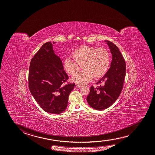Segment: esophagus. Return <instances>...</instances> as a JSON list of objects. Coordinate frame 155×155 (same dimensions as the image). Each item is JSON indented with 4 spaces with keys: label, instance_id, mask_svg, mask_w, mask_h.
<instances>
[{
    "label": "esophagus",
    "instance_id": "34e87169",
    "mask_svg": "<svg viewBox=\"0 0 155 155\" xmlns=\"http://www.w3.org/2000/svg\"><path fill=\"white\" fill-rule=\"evenodd\" d=\"M76 86L77 88H81V85H78V84H76Z\"/></svg>",
    "mask_w": 155,
    "mask_h": 155
}]
</instances>
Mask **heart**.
Masks as SVG:
<instances>
[{
    "mask_svg": "<svg viewBox=\"0 0 155 155\" xmlns=\"http://www.w3.org/2000/svg\"><path fill=\"white\" fill-rule=\"evenodd\" d=\"M71 56L75 61L70 57L65 59L63 68L67 74L74 75L81 65L84 71L74 75L71 81L79 85H83L94 78L98 80L107 74L110 66L111 54L110 51L105 48L94 46H80L75 49Z\"/></svg>",
    "mask_w": 155,
    "mask_h": 155,
    "instance_id": "b5f03b06",
    "label": "heart"
}]
</instances>
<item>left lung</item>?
Segmentation results:
<instances>
[{
	"instance_id": "left-lung-1",
	"label": "left lung",
	"mask_w": 155,
	"mask_h": 155,
	"mask_svg": "<svg viewBox=\"0 0 155 155\" xmlns=\"http://www.w3.org/2000/svg\"><path fill=\"white\" fill-rule=\"evenodd\" d=\"M105 41L112 56L111 66L107 74L97 82L100 85L91 87L86 98L89 105L97 110L106 109L118 99L126 74V64L119 48L111 41Z\"/></svg>"
}]
</instances>
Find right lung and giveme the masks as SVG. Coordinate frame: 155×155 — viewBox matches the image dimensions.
<instances>
[{"mask_svg": "<svg viewBox=\"0 0 155 155\" xmlns=\"http://www.w3.org/2000/svg\"><path fill=\"white\" fill-rule=\"evenodd\" d=\"M43 45L33 56L28 72L31 93L44 111L59 114L66 109L68 97L75 84H64L69 77L64 70L60 57L53 50V44Z\"/></svg>", "mask_w": 155, "mask_h": 155, "instance_id": "obj_1", "label": "right lung"}]
</instances>
